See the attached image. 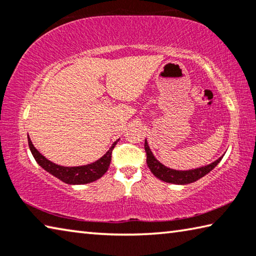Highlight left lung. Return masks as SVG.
<instances>
[{
    "label": "left lung",
    "mask_w": 256,
    "mask_h": 256,
    "mask_svg": "<svg viewBox=\"0 0 256 256\" xmlns=\"http://www.w3.org/2000/svg\"><path fill=\"white\" fill-rule=\"evenodd\" d=\"M144 149L146 152V164H148V167L151 170V172H152V174L160 180L166 182V183H170V184H177V185L190 184L193 183V182H196L198 180L202 178L203 176L209 174L216 164L222 162V159L224 157L222 154V157H219L218 159L214 160V162L206 164V166L198 167V168H194V170H172V168L164 166V164L160 162L159 160L154 157L152 151H151L150 146L148 144L146 138L144 141Z\"/></svg>",
    "instance_id": "left-lung-1"
}]
</instances>
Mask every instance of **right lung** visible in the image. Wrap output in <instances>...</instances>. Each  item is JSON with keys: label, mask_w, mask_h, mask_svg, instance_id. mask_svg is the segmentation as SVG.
Wrapping results in <instances>:
<instances>
[{"label": "right lung", "mask_w": 256, "mask_h": 256, "mask_svg": "<svg viewBox=\"0 0 256 256\" xmlns=\"http://www.w3.org/2000/svg\"><path fill=\"white\" fill-rule=\"evenodd\" d=\"M28 144L32 154L34 156V160L40 164L42 168L50 172V175L55 176L56 178L60 180L64 183L70 185H81V184H88L92 183L100 178V177L107 172L108 167H110V160H112V151L114 146L118 144V141L114 142L112 146L108 149L107 152L99 158L96 162L92 164H84V166H74V167H66L60 166V164L52 162L50 160L45 158L40 151L34 148L32 140L28 136Z\"/></svg>", "instance_id": "obj_1"}]
</instances>
